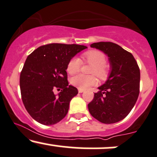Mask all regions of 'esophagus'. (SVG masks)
<instances>
[{
  "instance_id": "obj_1",
  "label": "esophagus",
  "mask_w": 157,
  "mask_h": 157,
  "mask_svg": "<svg viewBox=\"0 0 157 157\" xmlns=\"http://www.w3.org/2000/svg\"><path fill=\"white\" fill-rule=\"evenodd\" d=\"M83 91H84L83 89H80V88H79V89H78L79 93H82V92H83Z\"/></svg>"
}]
</instances>
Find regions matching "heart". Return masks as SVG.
Segmentation results:
<instances>
[{
  "label": "heart",
  "instance_id": "obj_1",
  "mask_svg": "<svg viewBox=\"0 0 157 157\" xmlns=\"http://www.w3.org/2000/svg\"><path fill=\"white\" fill-rule=\"evenodd\" d=\"M82 58L84 62L92 65L90 74L96 75L100 80H105L109 75V69L106 64V56L101 51L90 50L82 53ZM82 61L77 58H72L68 62L67 72L74 75L80 71ZM71 83L80 89H87L97 83V78L94 75H84L82 74L75 75L71 79Z\"/></svg>",
  "mask_w": 157,
  "mask_h": 157
}]
</instances>
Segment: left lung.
I'll return each instance as SVG.
<instances>
[{"mask_svg":"<svg viewBox=\"0 0 157 157\" xmlns=\"http://www.w3.org/2000/svg\"><path fill=\"white\" fill-rule=\"evenodd\" d=\"M109 57L111 72L108 80L99 87L88 104L94 118L103 124H114L125 118L135 106L140 93V71L131 52L110 41L90 44Z\"/></svg>","mask_w":157,"mask_h":157,"instance_id":"left-lung-1","label":"left lung"}]
</instances>
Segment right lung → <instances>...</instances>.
Masks as SVG:
<instances>
[{"label": "right lung", "instance_id": "add662e5", "mask_svg": "<svg viewBox=\"0 0 157 157\" xmlns=\"http://www.w3.org/2000/svg\"><path fill=\"white\" fill-rule=\"evenodd\" d=\"M86 48L52 43L39 47L28 56L20 73V91L26 110L37 122L52 125L67 116L71 99L78 94L69 85L67 66ZM55 88L62 89L58 96L54 94Z\"/></svg>", "mask_w": 157, "mask_h": 157}]
</instances>
